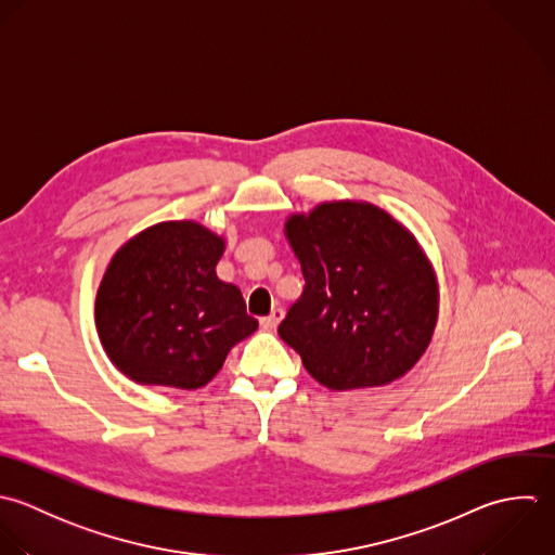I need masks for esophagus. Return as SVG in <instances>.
<instances>
[{"instance_id": "1", "label": "esophagus", "mask_w": 555, "mask_h": 555, "mask_svg": "<svg viewBox=\"0 0 555 555\" xmlns=\"http://www.w3.org/2000/svg\"><path fill=\"white\" fill-rule=\"evenodd\" d=\"M281 320H283V309L276 307V309H272V313L268 318H261V326L263 328H276Z\"/></svg>"}]
</instances>
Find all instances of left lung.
Wrapping results in <instances>:
<instances>
[{"label":"left lung","instance_id":"left-lung-1","mask_svg":"<svg viewBox=\"0 0 555 555\" xmlns=\"http://www.w3.org/2000/svg\"><path fill=\"white\" fill-rule=\"evenodd\" d=\"M285 235L305 289L279 326L307 372L333 391L402 378L430 346L439 287L415 235L363 201L292 214Z\"/></svg>","mask_w":555,"mask_h":555}]
</instances>
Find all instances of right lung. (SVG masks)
<instances>
[{
    "label": "right lung",
    "instance_id": "obj_1",
    "mask_svg": "<svg viewBox=\"0 0 555 555\" xmlns=\"http://www.w3.org/2000/svg\"><path fill=\"white\" fill-rule=\"evenodd\" d=\"M224 237L194 220L125 242L101 279L94 322L109 361L138 385L198 389L259 326L242 292L216 276Z\"/></svg>",
    "mask_w": 555,
    "mask_h": 555
}]
</instances>
